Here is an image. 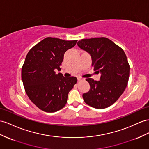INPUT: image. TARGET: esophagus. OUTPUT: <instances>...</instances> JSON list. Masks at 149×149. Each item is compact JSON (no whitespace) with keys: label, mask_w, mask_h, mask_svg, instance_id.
<instances>
[{"label":"esophagus","mask_w":149,"mask_h":149,"mask_svg":"<svg viewBox=\"0 0 149 149\" xmlns=\"http://www.w3.org/2000/svg\"><path fill=\"white\" fill-rule=\"evenodd\" d=\"M77 80L78 81H84V80H85V79L81 77H77Z\"/></svg>","instance_id":"obj_1"}]
</instances>
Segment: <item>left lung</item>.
<instances>
[{"label": "left lung", "instance_id": "8db88e82", "mask_svg": "<svg viewBox=\"0 0 149 149\" xmlns=\"http://www.w3.org/2000/svg\"><path fill=\"white\" fill-rule=\"evenodd\" d=\"M78 47L89 53L94 70L101 73L99 81L86 79L90 90L83 94L85 102L97 109L114 103L127 86L130 65L123 49L108 38H95L78 41Z\"/></svg>", "mask_w": 149, "mask_h": 149}]
</instances>
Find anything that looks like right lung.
I'll use <instances>...</instances> for the list:
<instances>
[{"label":"right lung","instance_id":"right-lung-1","mask_svg":"<svg viewBox=\"0 0 149 149\" xmlns=\"http://www.w3.org/2000/svg\"><path fill=\"white\" fill-rule=\"evenodd\" d=\"M77 40L65 41L48 37L33 47L26 55L21 77L29 100L47 113L65 106L69 91L77 82L75 77H65L60 71L64 53Z\"/></svg>","mask_w":149,"mask_h":149}]
</instances>
